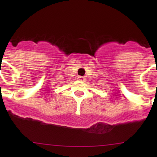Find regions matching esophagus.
Returning <instances> with one entry per match:
<instances>
[{"mask_svg": "<svg viewBox=\"0 0 157 157\" xmlns=\"http://www.w3.org/2000/svg\"><path fill=\"white\" fill-rule=\"evenodd\" d=\"M85 78H86L84 77V76H80V75H78L77 77V79L78 80H79V81H84V80H85Z\"/></svg>", "mask_w": 157, "mask_h": 157, "instance_id": "34e87169", "label": "esophagus"}]
</instances>
